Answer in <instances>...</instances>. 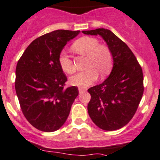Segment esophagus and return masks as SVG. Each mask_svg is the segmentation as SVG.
I'll return each mask as SVG.
<instances>
[{
	"label": "esophagus",
	"mask_w": 160,
	"mask_h": 160,
	"mask_svg": "<svg viewBox=\"0 0 160 160\" xmlns=\"http://www.w3.org/2000/svg\"><path fill=\"white\" fill-rule=\"evenodd\" d=\"M78 90H79V92H80V93H82L83 92H84L85 89L83 88H82V87H79Z\"/></svg>",
	"instance_id": "esophagus-1"
}]
</instances>
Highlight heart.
<instances>
[{
	"mask_svg": "<svg viewBox=\"0 0 160 160\" xmlns=\"http://www.w3.org/2000/svg\"><path fill=\"white\" fill-rule=\"evenodd\" d=\"M72 50L77 54L87 57L84 68L86 70L70 78V83L76 86H88L96 80L98 75L107 76L113 66V56L110 49L100 45L97 38L84 36L77 39L72 45ZM60 67L65 72L72 74L76 72L72 58L62 51L58 56Z\"/></svg>",
	"mask_w": 160,
	"mask_h": 160,
	"instance_id": "heart-1",
	"label": "heart"
}]
</instances>
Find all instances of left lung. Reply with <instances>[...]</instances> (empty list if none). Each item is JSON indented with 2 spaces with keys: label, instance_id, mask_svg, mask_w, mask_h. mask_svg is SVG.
Here are the masks:
<instances>
[{
  "label": "left lung",
  "instance_id": "obj_1",
  "mask_svg": "<svg viewBox=\"0 0 160 160\" xmlns=\"http://www.w3.org/2000/svg\"><path fill=\"white\" fill-rule=\"evenodd\" d=\"M82 32L102 36L114 60L108 78L88 90L91 95L88 105L89 116L103 130L121 129L132 118L142 98V68L129 46L110 30L98 28Z\"/></svg>",
  "mask_w": 160,
  "mask_h": 160
}]
</instances>
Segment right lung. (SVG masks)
<instances>
[{
    "mask_svg": "<svg viewBox=\"0 0 160 160\" xmlns=\"http://www.w3.org/2000/svg\"><path fill=\"white\" fill-rule=\"evenodd\" d=\"M80 31L57 30L35 39L17 62L15 88L23 115L38 130L62 127L79 94L77 87L65 88L67 77L58 56L67 42Z\"/></svg>",
    "mask_w": 160,
    "mask_h": 160,
    "instance_id": "obj_1",
    "label": "right lung"
}]
</instances>
